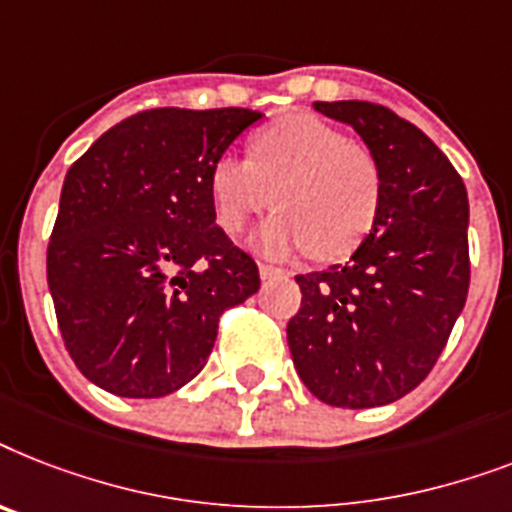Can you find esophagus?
Wrapping results in <instances>:
<instances>
[{
    "label": "esophagus",
    "mask_w": 512,
    "mask_h": 512,
    "mask_svg": "<svg viewBox=\"0 0 512 512\" xmlns=\"http://www.w3.org/2000/svg\"><path fill=\"white\" fill-rule=\"evenodd\" d=\"M259 275H261V280H269V277H282L285 272L277 267H272V264H259Z\"/></svg>",
    "instance_id": "obj_1"
}]
</instances>
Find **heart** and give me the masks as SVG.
<instances>
[{
    "instance_id": "obj_1",
    "label": "heart",
    "mask_w": 512,
    "mask_h": 512,
    "mask_svg": "<svg viewBox=\"0 0 512 512\" xmlns=\"http://www.w3.org/2000/svg\"><path fill=\"white\" fill-rule=\"evenodd\" d=\"M208 198L227 235L275 200L253 245L267 256L312 248L320 259L346 256L372 230L380 208V169L365 145L309 113L282 116L248 140V158L222 153L208 171Z\"/></svg>"
}]
</instances>
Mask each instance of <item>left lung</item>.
<instances>
[{
    "label": "left lung",
    "mask_w": 512,
    "mask_h": 512,
    "mask_svg": "<svg viewBox=\"0 0 512 512\" xmlns=\"http://www.w3.org/2000/svg\"><path fill=\"white\" fill-rule=\"evenodd\" d=\"M354 126L380 169V208L346 264L298 275L293 365L320 402L391 404L418 388L468 298V192L449 158L394 110L314 102Z\"/></svg>",
    "instance_id": "1"
}]
</instances>
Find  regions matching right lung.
<instances>
[{"label": "right lung", "instance_id": "add662e5", "mask_svg": "<svg viewBox=\"0 0 512 512\" xmlns=\"http://www.w3.org/2000/svg\"><path fill=\"white\" fill-rule=\"evenodd\" d=\"M248 108H153L65 174L47 282L65 349L94 386L155 399L190 383L219 317L259 290V267L216 227L208 171L253 126Z\"/></svg>", "mask_w": 512, "mask_h": 512}]
</instances>
